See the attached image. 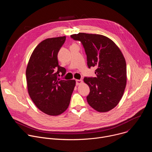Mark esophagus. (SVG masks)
Segmentation results:
<instances>
[{"label": "esophagus", "mask_w": 152, "mask_h": 152, "mask_svg": "<svg viewBox=\"0 0 152 152\" xmlns=\"http://www.w3.org/2000/svg\"><path fill=\"white\" fill-rule=\"evenodd\" d=\"M76 83L77 85H79L82 83V80H76Z\"/></svg>", "instance_id": "1"}]
</instances>
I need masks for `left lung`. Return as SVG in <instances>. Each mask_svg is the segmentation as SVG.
I'll use <instances>...</instances> for the list:
<instances>
[{"mask_svg":"<svg viewBox=\"0 0 152 152\" xmlns=\"http://www.w3.org/2000/svg\"><path fill=\"white\" fill-rule=\"evenodd\" d=\"M85 49L88 68L96 67V76L85 77L90 90L88 104L98 112H107L121 100L126 85V64L118 46L102 35L79 33L72 35Z\"/></svg>","mask_w":152,"mask_h":152,"instance_id":"8db88e82","label":"left lung"}]
</instances>
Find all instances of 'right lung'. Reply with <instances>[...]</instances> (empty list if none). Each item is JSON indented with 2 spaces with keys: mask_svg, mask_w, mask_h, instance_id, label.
I'll list each match as a JSON object with an SVG mask.
<instances>
[{
  "mask_svg": "<svg viewBox=\"0 0 152 152\" xmlns=\"http://www.w3.org/2000/svg\"><path fill=\"white\" fill-rule=\"evenodd\" d=\"M66 39L64 36L41 41L33 51L26 68L29 96L39 110L49 115H58L67 109L76 85L75 80L58 77L66 73L58 61Z\"/></svg>",
  "mask_w": 152,
  "mask_h": 152,
  "instance_id": "1",
  "label": "right lung"
}]
</instances>
